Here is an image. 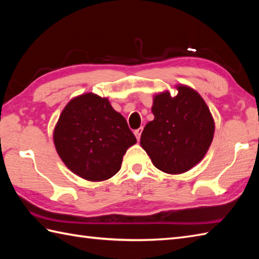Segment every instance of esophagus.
<instances>
[{"mask_svg": "<svg viewBox=\"0 0 259 259\" xmlns=\"http://www.w3.org/2000/svg\"><path fill=\"white\" fill-rule=\"evenodd\" d=\"M141 133H142V126H141V128H139V129L135 130V136H136V138H137V140H138V141L140 140Z\"/></svg>", "mask_w": 259, "mask_h": 259, "instance_id": "34e87169", "label": "esophagus"}]
</instances>
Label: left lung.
I'll list each match as a JSON object with an SVG mask.
<instances>
[{
  "label": "left lung",
  "mask_w": 259,
  "mask_h": 259,
  "mask_svg": "<svg viewBox=\"0 0 259 259\" xmlns=\"http://www.w3.org/2000/svg\"><path fill=\"white\" fill-rule=\"evenodd\" d=\"M153 99L155 119L141 134L140 145L155 167L167 174H183L199 162L213 138L214 123L199 93L186 85L177 87Z\"/></svg>",
  "instance_id": "left-lung-1"
}]
</instances>
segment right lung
Returning a JSON list of instances; mask_svg holds the SVG:
<instances>
[{
    "label": "right lung",
    "mask_w": 259,
    "mask_h": 259,
    "mask_svg": "<svg viewBox=\"0 0 259 259\" xmlns=\"http://www.w3.org/2000/svg\"><path fill=\"white\" fill-rule=\"evenodd\" d=\"M53 139L65 166L90 181L107 180L117 174L126 149L137 142L125 119L108 99L93 93L67 104Z\"/></svg>",
    "instance_id": "1"
}]
</instances>
